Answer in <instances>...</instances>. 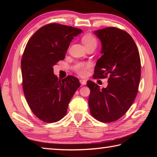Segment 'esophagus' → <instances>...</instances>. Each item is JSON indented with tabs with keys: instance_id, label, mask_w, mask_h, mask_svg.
I'll use <instances>...</instances> for the list:
<instances>
[{
	"instance_id": "esophagus-1",
	"label": "esophagus",
	"mask_w": 157,
	"mask_h": 157,
	"mask_svg": "<svg viewBox=\"0 0 157 157\" xmlns=\"http://www.w3.org/2000/svg\"><path fill=\"white\" fill-rule=\"evenodd\" d=\"M79 82H80V83L82 84V85H86V81L85 80V79H79Z\"/></svg>"
}]
</instances>
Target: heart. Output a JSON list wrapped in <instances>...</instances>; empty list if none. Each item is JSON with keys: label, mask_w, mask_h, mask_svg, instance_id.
I'll use <instances>...</instances> for the list:
<instances>
[{"label": "heart", "mask_w": 157, "mask_h": 157, "mask_svg": "<svg viewBox=\"0 0 157 157\" xmlns=\"http://www.w3.org/2000/svg\"><path fill=\"white\" fill-rule=\"evenodd\" d=\"M82 41H83V43L85 45L92 44V43H95L96 44V40L92 35H90V34H87V35L84 36L82 39ZM86 66L84 64V63H79L76 66L75 70L78 73L79 75H84L85 73H86Z\"/></svg>", "instance_id": "b5f03b06"}]
</instances>
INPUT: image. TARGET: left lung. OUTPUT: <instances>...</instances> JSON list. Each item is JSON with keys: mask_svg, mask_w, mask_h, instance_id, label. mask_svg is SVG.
Listing matches in <instances>:
<instances>
[{"mask_svg": "<svg viewBox=\"0 0 157 157\" xmlns=\"http://www.w3.org/2000/svg\"><path fill=\"white\" fill-rule=\"evenodd\" d=\"M94 33L102 45V56L95 66L94 78L107 75L108 85L100 89L97 84L87 82L91 90L89 106L91 114L103 123L118 120L136 98L140 79V59L134 39L121 29L108 27Z\"/></svg>", "mask_w": 157, "mask_h": 157, "instance_id": "left-lung-1", "label": "left lung"}]
</instances>
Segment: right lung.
Returning <instances> with one entry per match:
<instances>
[{"label":"right lung","instance_id":"1","mask_svg":"<svg viewBox=\"0 0 157 157\" xmlns=\"http://www.w3.org/2000/svg\"><path fill=\"white\" fill-rule=\"evenodd\" d=\"M80 29L51 23L39 29L28 41L21 60L23 89L34 115L46 123L63 118L68 106L80 84L68 75L59 80L53 66L65 58L73 37Z\"/></svg>","mask_w":157,"mask_h":157}]
</instances>
